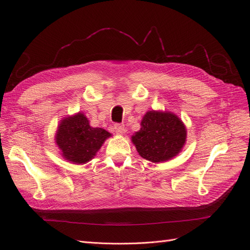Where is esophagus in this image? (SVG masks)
Returning a JSON list of instances; mask_svg holds the SVG:
<instances>
[{
  "label": "esophagus",
  "instance_id": "34e87169",
  "mask_svg": "<svg viewBox=\"0 0 250 250\" xmlns=\"http://www.w3.org/2000/svg\"><path fill=\"white\" fill-rule=\"evenodd\" d=\"M113 129H115L117 134H123L125 131V125L117 123L115 124V126H113Z\"/></svg>",
  "mask_w": 250,
  "mask_h": 250
}]
</instances>
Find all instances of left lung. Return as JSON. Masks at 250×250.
I'll list each match as a JSON object with an SVG mask.
<instances>
[{"label": "left lung", "instance_id": "left-lung-1", "mask_svg": "<svg viewBox=\"0 0 250 250\" xmlns=\"http://www.w3.org/2000/svg\"><path fill=\"white\" fill-rule=\"evenodd\" d=\"M187 140L186 126L175 113L150 110L141 122V129L131 141L139 154L152 163H162L176 156Z\"/></svg>", "mask_w": 250, "mask_h": 250}]
</instances>
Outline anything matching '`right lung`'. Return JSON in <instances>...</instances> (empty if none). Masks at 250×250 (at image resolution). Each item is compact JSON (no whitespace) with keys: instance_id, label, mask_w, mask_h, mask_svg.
I'll return each mask as SVG.
<instances>
[{"instance_id":"obj_1","label":"right lung","mask_w":250,"mask_h":250,"mask_svg":"<svg viewBox=\"0 0 250 250\" xmlns=\"http://www.w3.org/2000/svg\"><path fill=\"white\" fill-rule=\"evenodd\" d=\"M111 134L103 128H94L89 121L78 112L60 121L55 142L64 160L73 164H85L99 151L105 140Z\"/></svg>"}]
</instances>
